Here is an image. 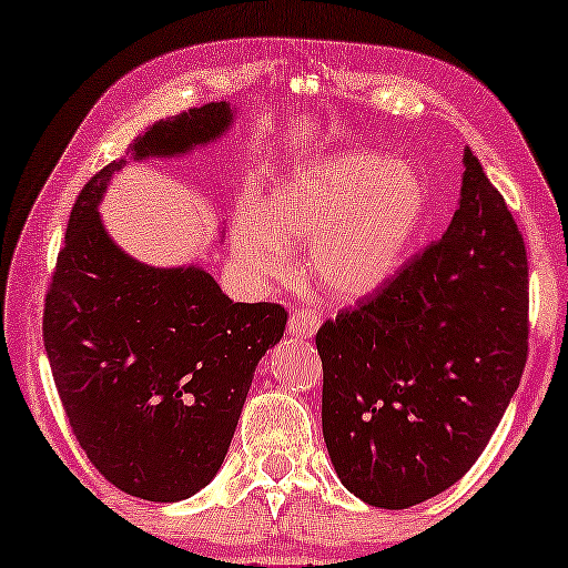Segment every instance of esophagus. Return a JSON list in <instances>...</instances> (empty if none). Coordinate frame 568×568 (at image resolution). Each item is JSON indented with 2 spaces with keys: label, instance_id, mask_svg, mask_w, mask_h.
<instances>
[{
  "label": "esophagus",
  "instance_id": "esophagus-1",
  "mask_svg": "<svg viewBox=\"0 0 568 568\" xmlns=\"http://www.w3.org/2000/svg\"><path fill=\"white\" fill-rule=\"evenodd\" d=\"M317 328H321V313L313 307L292 310L290 321H286V331H290V336H297V338H313Z\"/></svg>",
  "mask_w": 568,
  "mask_h": 568
}]
</instances>
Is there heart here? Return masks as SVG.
Returning a JSON list of instances; mask_svg holds the SVG:
<instances>
[{
  "label": "heart",
  "instance_id": "heart-1",
  "mask_svg": "<svg viewBox=\"0 0 568 568\" xmlns=\"http://www.w3.org/2000/svg\"><path fill=\"white\" fill-rule=\"evenodd\" d=\"M426 214V185L406 162L346 152L276 185L237 216L235 255L261 284L286 282L290 247L310 245L307 276L336 300H362L403 266Z\"/></svg>",
  "mask_w": 568,
  "mask_h": 568
}]
</instances>
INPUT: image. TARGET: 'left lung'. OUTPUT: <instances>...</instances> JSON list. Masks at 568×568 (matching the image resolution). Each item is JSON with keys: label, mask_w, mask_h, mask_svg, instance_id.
Masks as SVG:
<instances>
[{"label": "left lung", "mask_w": 568, "mask_h": 568, "mask_svg": "<svg viewBox=\"0 0 568 568\" xmlns=\"http://www.w3.org/2000/svg\"><path fill=\"white\" fill-rule=\"evenodd\" d=\"M527 313L523 232L465 150L460 206L445 235L315 333L323 437L341 484L383 509L457 484L523 377Z\"/></svg>", "instance_id": "1"}]
</instances>
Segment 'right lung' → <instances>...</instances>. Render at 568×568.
I'll list each match as a JSON object with an SVG mask.
<instances>
[{"instance_id":"obj_1","label":"right lung","mask_w":568,"mask_h":568,"mask_svg":"<svg viewBox=\"0 0 568 568\" xmlns=\"http://www.w3.org/2000/svg\"><path fill=\"white\" fill-rule=\"evenodd\" d=\"M227 103L158 121L134 160L220 136ZM84 183L43 302V346L61 406L100 476L146 501H181L216 476L255 364L284 336L276 302H232L201 268H152L98 216L108 178Z\"/></svg>"}]
</instances>
